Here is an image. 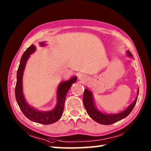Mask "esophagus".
Here are the masks:
<instances>
[{"mask_svg": "<svg viewBox=\"0 0 151 151\" xmlns=\"http://www.w3.org/2000/svg\"><path fill=\"white\" fill-rule=\"evenodd\" d=\"M78 78L81 81H85L87 79V76L85 75H83V74H79L78 75Z\"/></svg>", "mask_w": 151, "mask_h": 151, "instance_id": "esophagus-1", "label": "esophagus"}]
</instances>
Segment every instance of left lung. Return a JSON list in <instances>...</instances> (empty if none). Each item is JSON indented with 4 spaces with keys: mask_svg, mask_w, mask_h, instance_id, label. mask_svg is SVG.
Instances as JSON below:
<instances>
[{
    "mask_svg": "<svg viewBox=\"0 0 151 151\" xmlns=\"http://www.w3.org/2000/svg\"><path fill=\"white\" fill-rule=\"evenodd\" d=\"M126 54L128 57L133 58L132 54L130 53V51L126 52ZM138 92L139 88L137 91V97H136L134 101L132 104H130L127 108L124 109V111L117 114H106L104 113L97 108L95 105V101L93 99V93L88 89V88H85L84 91V95H83V104H84L85 108L87 111V114L93 120L97 122V123L104 124V125H109L114 123H116L121 119L125 118L127 117L130 112L132 111L134 107L136 101H137Z\"/></svg>",
    "mask_w": 151,
    "mask_h": 151,
    "instance_id": "8db88e82",
    "label": "left lung"
}]
</instances>
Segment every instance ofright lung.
I'll return each instance as SVG.
<instances>
[{"mask_svg":"<svg viewBox=\"0 0 151 151\" xmlns=\"http://www.w3.org/2000/svg\"><path fill=\"white\" fill-rule=\"evenodd\" d=\"M40 45L42 47L46 45V44H45V42H42L40 43ZM35 50H36V47L32 44L25 50L21 57L19 66L17 73L15 98L21 111L29 119L36 123L48 125L56 122L63 116L64 101L67 93L69 88L71 87L72 84L76 82L77 77L75 76L69 80L62 81L58 85L56 92V104L54 109L49 111H40L31 106L25 100L23 95V76L27 60L30 57V55L34 53Z\"/></svg>","mask_w":151,"mask_h":151,"instance_id":"right-lung-1","label":"right lung"}]
</instances>
